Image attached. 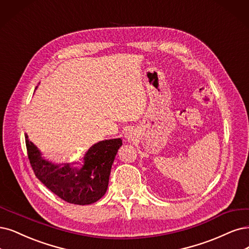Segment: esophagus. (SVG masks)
<instances>
[{
  "mask_svg": "<svg viewBox=\"0 0 249 249\" xmlns=\"http://www.w3.org/2000/svg\"><path fill=\"white\" fill-rule=\"evenodd\" d=\"M126 136L128 137V140H129L130 137H132V135H131V133H130V132H129V133H127V134H126Z\"/></svg>",
  "mask_w": 249,
  "mask_h": 249,
  "instance_id": "esophagus-1",
  "label": "esophagus"
}]
</instances>
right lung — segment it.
<instances>
[{"mask_svg":"<svg viewBox=\"0 0 249 249\" xmlns=\"http://www.w3.org/2000/svg\"><path fill=\"white\" fill-rule=\"evenodd\" d=\"M25 144L36 177L46 187L69 203L88 205L106 194L110 168L122 140H107L93 144L78 166L75 163L58 165L45 160L27 134Z\"/></svg>","mask_w":249,"mask_h":249,"instance_id":"add662e5","label":"right lung"}]
</instances>
